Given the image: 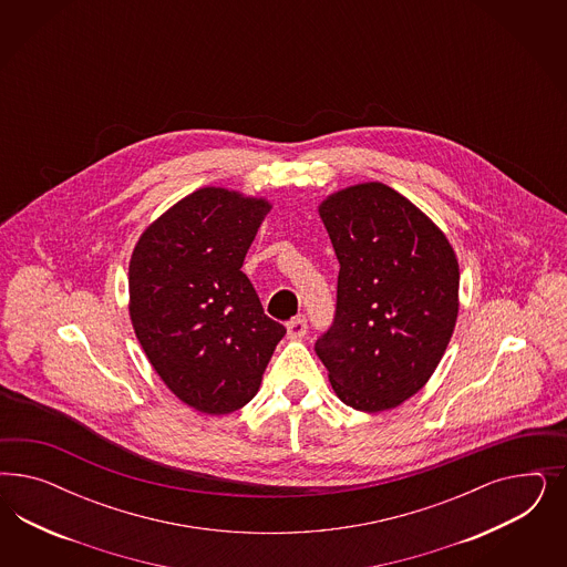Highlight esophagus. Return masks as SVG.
<instances>
[{"label":"esophagus","mask_w":567,"mask_h":567,"mask_svg":"<svg viewBox=\"0 0 567 567\" xmlns=\"http://www.w3.org/2000/svg\"><path fill=\"white\" fill-rule=\"evenodd\" d=\"M306 332H308V322H306V318H303V316L292 318L291 322L287 324V337H289L291 341H299V339H303V337H306Z\"/></svg>","instance_id":"esophagus-1"}]
</instances>
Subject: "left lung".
<instances>
[{"mask_svg":"<svg viewBox=\"0 0 567 567\" xmlns=\"http://www.w3.org/2000/svg\"><path fill=\"white\" fill-rule=\"evenodd\" d=\"M318 214L341 264L337 316L316 353L344 405L395 410L424 389L460 311V264L445 233L384 183L330 193Z\"/></svg>","mask_w":567,"mask_h":567,"instance_id":"8db88e82","label":"left lung"}]
</instances>
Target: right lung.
<instances>
[{"label": "right lung", "instance_id": "obj_1", "mask_svg": "<svg viewBox=\"0 0 567 567\" xmlns=\"http://www.w3.org/2000/svg\"><path fill=\"white\" fill-rule=\"evenodd\" d=\"M270 209L266 197L202 187L155 218L133 249L128 313L138 343L195 412L245 408L287 332L240 272Z\"/></svg>", "mask_w": 567, "mask_h": 567}]
</instances>
